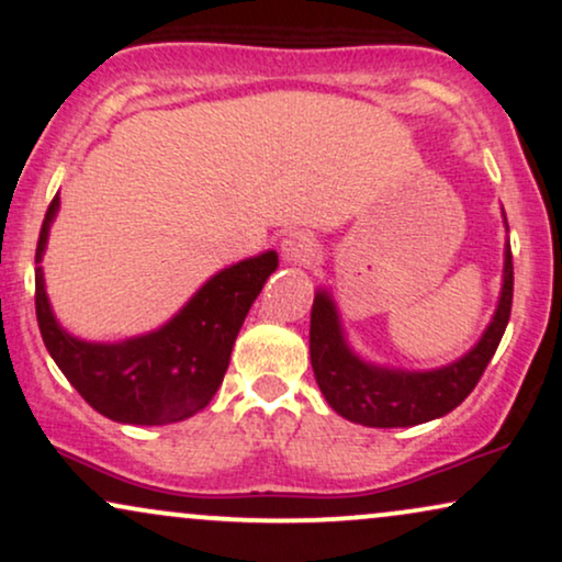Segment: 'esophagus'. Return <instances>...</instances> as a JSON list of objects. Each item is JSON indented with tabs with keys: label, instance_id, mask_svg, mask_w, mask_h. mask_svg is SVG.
Wrapping results in <instances>:
<instances>
[{
	"label": "esophagus",
	"instance_id": "1",
	"mask_svg": "<svg viewBox=\"0 0 562 562\" xmlns=\"http://www.w3.org/2000/svg\"><path fill=\"white\" fill-rule=\"evenodd\" d=\"M280 251L282 259L290 261V265H308V261L316 257V240L314 236H308V233L293 231L282 238Z\"/></svg>",
	"mask_w": 562,
	"mask_h": 562
}]
</instances>
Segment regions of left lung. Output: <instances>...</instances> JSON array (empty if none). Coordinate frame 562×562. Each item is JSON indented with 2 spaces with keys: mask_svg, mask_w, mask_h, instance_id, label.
Here are the masks:
<instances>
[{
  "mask_svg": "<svg viewBox=\"0 0 562 562\" xmlns=\"http://www.w3.org/2000/svg\"><path fill=\"white\" fill-rule=\"evenodd\" d=\"M510 303H514V259H510V246H506L498 311L480 342L457 363L438 371L404 373L368 366L355 358L339 329L334 303L326 293H318L311 308V366L318 389L337 415L368 428H409L443 417L477 386L508 326Z\"/></svg>",
  "mask_w": 562,
  "mask_h": 562,
  "instance_id": "obj_1",
  "label": "left lung"
}]
</instances>
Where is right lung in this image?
Listing matches in <instances>:
<instances>
[{"mask_svg":"<svg viewBox=\"0 0 562 562\" xmlns=\"http://www.w3.org/2000/svg\"><path fill=\"white\" fill-rule=\"evenodd\" d=\"M56 210L59 194L52 199L41 225L35 265L44 257ZM274 269V251L240 261L212 277L162 329L122 345H92L69 337L56 324L44 272L35 267V316L54 363L92 409L130 425L179 423L207 407L215 396L240 324Z\"/></svg>","mask_w":562,"mask_h":562,"instance_id":"add662e5","label":"right lung"}]
</instances>
